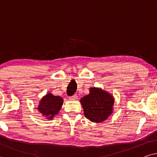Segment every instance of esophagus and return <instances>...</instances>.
<instances>
[{
  "label": "esophagus",
  "instance_id": "1",
  "mask_svg": "<svg viewBox=\"0 0 157 157\" xmlns=\"http://www.w3.org/2000/svg\"><path fill=\"white\" fill-rule=\"evenodd\" d=\"M69 98H70V100H75V99H77V95H76V94H75V95H74L69 97Z\"/></svg>",
  "mask_w": 157,
  "mask_h": 157
}]
</instances>
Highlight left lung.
<instances>
[{
  "label": "left lung",
  "mask_w": 157,
  "mask_h": 157,
  "mask_svg": "<svg viewBox=\"0 0 157 157\" xmlns=\"http://www.w3.org/2000/svg\"><path fill=\"white\" fill-rule=\"evenodd\" d=\"M85 116L92 122L105 121L113 113L114 98L111 94L98 87H92L90 93L80 99Z\"/></svg>",
  "instance_id": "left-lung-1"
}]
</instances>
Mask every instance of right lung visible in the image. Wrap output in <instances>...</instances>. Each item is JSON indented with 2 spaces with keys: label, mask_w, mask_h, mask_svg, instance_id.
Instances as JSON below:
<instances>
[{
  "label": "right lung",
  "mask_w": 157,
  "mask_h": 157,
  "mask_svg": "<svg viewBox=\"0 0 157 157\" xmlns=\"http://www.w3.org/2000/svg\"><path fill=\"white\" fill-rule=\"evenodd\" d=\"M64 100L60 96H54L52 93H47L41 98L37 109L44 117L52 120L54 117L59 113Z\"/></svg>",
  "instance_id": "obj_1"
}]
</instances>
